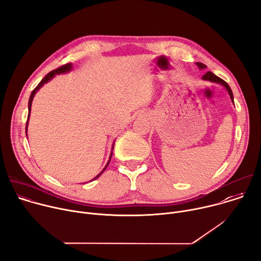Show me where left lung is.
<instances>
[{
  "label": "left lung",
  "mask_w": 261,
  "mask_h": 261,
  "mask_svg": "<svg viewBox=\"0 0 261 261\" xmlns=\"http://www.w3.org/2000/svg\"><path fill=\"white\" fill-rule=\"evenodd\" d=\"M196 64H197V66L199 67V69H204V68H206V65H204L203 63L197 62ZM202 79H203L204 81H211V82H214V83H218V84L223 85V86L225 87V88H226V90L228 91V93H229V95H230L231 100H232V102L234 103V101H233V93H232V90H231V88L229 87V85H228L224 80H222L221 77L217 76V75H216V74H214L212 71H207L203 76H202Z\"/></svg>",
  "instance_id": "8db88e82"
}]
</instances>
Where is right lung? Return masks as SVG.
I'll return each instance as SVG.
<instances>
[{"mask_svg": "<svg viewBox=\"0 0 261 261\" xmlns=\"http://www.w3.org/2000/svg\"><path fill=\"white\" fill-rule=\"evenodd\" d=\"M72 69V64L71 63H67V64H65V65H62V66H60L59 68H57V69H55V70H53V71H50V72H48L42 80H41V82L36 86V88L32 91V93H31V95H30V98H29V105H28V107H29V115H28V120H27V124H25V134H27V129H28V124H29V117H30V112H31V106H32V101H33V98H34V96H35V94H36V92L41 88V87L45 84V83H47L48 81H50L56 74H60V73H65V72H68V71H70ZM114 144L115 143H113V146H112V151H111V154H110V158H109V161H108V163H107V165H106V167L102 169V171L99 173V174H97L92 180H95V179H97L101 174H102V172L107 169V167L109 166V164H110V162H111V159H112V154H113V149H114Z\"/></svg>", "mask_w": 261, "mask_h": 261, "instance_id": "add662e5", "label": "right lung"}]
</instances>
